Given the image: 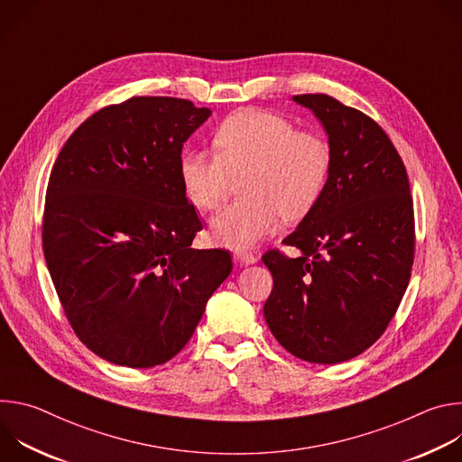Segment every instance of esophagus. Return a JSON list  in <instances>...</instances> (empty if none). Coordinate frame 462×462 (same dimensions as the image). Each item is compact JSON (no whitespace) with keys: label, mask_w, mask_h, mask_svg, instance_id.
<instances>
[{"label":"esophagus","mask_w":462,"mask_h":462,"mask_svg":"<svg viewBox=\"0 0 462 462\" xmlns=\"http://www.w3.org/2000/svg\"><path fill=\"white\" fill-rule=\"evenodd\" d=\"M234 259L237 265H254V263L257 261V257L252 252H245V250H236Z\"/></svg>","instance_id":"obj_1"}]
</instances>
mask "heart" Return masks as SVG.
Segmentation results:
<instances>
[{"instance_id":"heart-1","label":"heart","mask_w":462,"mask_h":462,"mask_svg":"<svg viewBox=\"0 0 462 462\" xmlns=\"http://www.w3.org/2000/svg\"><path fill=\"white\" fill-rule=\"evenodd\" d=\"M216 157L186 150L179 179L188 201L203 212L216 210L241 179L245 199L210 221L212 239L226 248H250L276 234L282 216L305 217L327 186L331 148L312 131H298L285 116L243 109L228 116L212 139Z\"/></svg>"}]
</instances>
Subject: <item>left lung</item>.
Masks as SVG:
<instances>
[{"label": "left lung", "instance_id": "left-lung-1", "mask_svg": "<svg viewBox=\"0 0 462 462\" xmlns=\"http://www.w3.org/2000/svg\"><path fill=\"white\" fill-rule=\"evenodd\" d=\"M292 100L321 122L333 162L319 201L283 239L300 255H263L274 280L263 314L291 355L340 364L382 337L408 289L415 252L410 180L373 118L327 95Z\"/></svg>", "mask_w": 462, "mask_h": 462}]
</instances>
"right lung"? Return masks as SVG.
Masks as SVG:
<instances>
[{"instance_id": "add662e5", "label": "right lung", "mask_w": 462, "mask_h": 462, "mask_svg": "<svg viewBox=\"0 0 462 462\" xmlns=\"http://www.w3.org/2000/svg\"><path fill=\"white\" fill-rule=\"evenodd\" d=\"M210 115L182 98H129L89 116L52 166L47 269L77 337L111 364L171 360L232 273L226 250L189 248L203 225L179 179L182 144Z\"/></svg>"}]
</instances>
